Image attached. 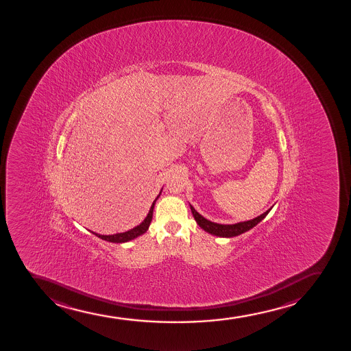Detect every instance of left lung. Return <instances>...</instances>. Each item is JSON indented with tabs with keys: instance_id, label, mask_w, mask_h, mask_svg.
<instances>
[{
	"instance_id": "left-lung-1",
	"label": "left lung",
	"mask_w": 351,
	"mask_h": 351,
	"mask_svg": "<svg viewBox=\"0 0 351 351\" xmlns=\"http://www.w3.org/2000/svg\"><path fill=\"white\" fill-rule=\"evenodd\" d=\"M191 210H192L193 216L195 218L196 223L199 224V228H202L204 231L214 234L217 237H226V238H231V237L239 236L241 233L246 232L248 230H251L252 228H254L258 223L266 217L269 210H267L266 213L260 215L258 217L253 218L251 221H240L237 224H230V226H226V224H217L214 221H208L206 218L201 216L194 208L191 206Z\"/></svg>"
}]
</instances>
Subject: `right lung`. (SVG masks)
<instances>
[{"label": "right lung", "instance_id": "1", "mask_svg": "<svg viewBox=\"0 0 351 351\" xmlns=\"http://www.w3.org/2000/svg\"><path fill=\"white\" fill-rule=\"evenodd\" d=\"M160 193H162V191H160ZM160 193H159V195L156 197V199H158L159 196H160ZM156 199L154 201V203H152V208H150L147 217L144 218V221L141 223L140 226H135L134 229L130 230V231H127V232L115 233V234H110V236H104V234L93 232V231H90V232L96 234L100 239L106 240V241H110V243H127V241H130V240L135 239V238L141 236V234H143V233L149 229V226H150V223H152V213H154Z\"/></svg>", "mask_w": 351, "mask_h": 351}]
</instances>
